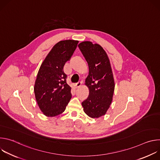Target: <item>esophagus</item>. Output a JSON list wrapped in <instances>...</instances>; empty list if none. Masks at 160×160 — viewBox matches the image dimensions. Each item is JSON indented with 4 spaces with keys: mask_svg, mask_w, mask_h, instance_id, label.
Masks as SVG:
<instances>
[{
    "mask_svg": "<svg viewBox=\"0 0 160 160\" xmlns=\"http://www.w3.org/2000/svg\"><path fill=\"white\" fill-rule=\"evenodd\" d=\"M81 85H82V82H77V83L75 84V87H76L77 88H78V87H80L81 86Z\"/></svg>",
    "mask_w": 160,
    "mask_h": 160,
    "instance_id": "1",
    "label": "esophagus"
}]
</instances>
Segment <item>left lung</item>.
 I'll return each mask as SVG.
<instances>
[{"mask_svg":"<svg viewBox=\"0 0 160 160\" xmlns=\"http://www.w3.org/2000/svg\"><path fill=\"white\" fill-rule=\"evenodd\" d=\"M78 46L89 69L85 80L89 94L82 104L88 117L99 118L104 115L109 109L115 90L110 62L105 51L98 43L85 41Z\"/></svg>","mask_w":160,"mask_h":160,"instance_id":"left-lung-1","label":"left lung"}]
</instances>
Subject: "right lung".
Returning a JSON list of instances; mask_svg holds the SVG:
<instances>
[{
	"mask_svg": "<svg viewBox=\"0 0 160 160\" xmlns=\"http://www.w3.org/2000/svg\"><path fill=\"white\" fill-rule=\"evenodd\" d=\"M78 41L57 43L40 66L34 87L37 104L47 117H56L66 109L72 98L71 87L66 83L63 68L75 51Z\"/></svg>",
	"mask_w": 160,
	"mask_h": 160,
	"instance_id": "right-lung-1",
	"label": "right lung"
}]
</instances>
